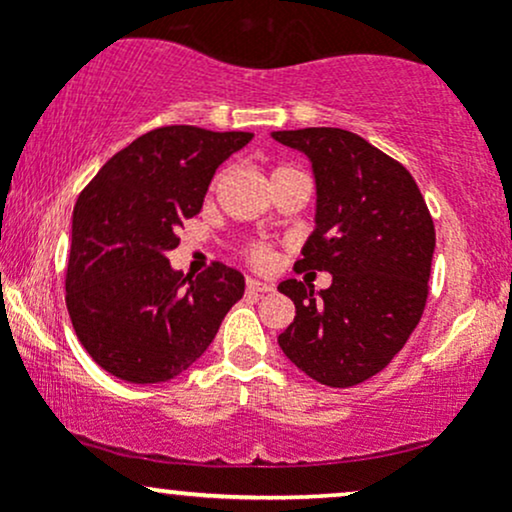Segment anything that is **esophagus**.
<instances>
[{
    "mask_svg": "<svg viewBox=\"0 0 512 512\" xmlns=\"http://www.w3.org/2000/svg\"><path fill=\"white\" fill-rule=\"evenodd\" d=\"M245 286H248L250 293H269V291H274V284H269V281H260V279H248V281H245Z\"/></svg>",
    "mask_w": 512,
    "mask_h": 512,
    "instance_id": "esophagus-1",
    "label": "esophagus"
}]
</instances>
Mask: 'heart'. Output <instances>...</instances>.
Segmentation results:
<instances>
[{
	"label": "heart",
	"instance_id": "1",
	"mask_svg": "<svg viewBox=\"0 0 512 512\" xmlns=\"http://www.w3.org/2000/svg\"><path fill=\"white\" fill-rule=\"evenodd\" d=\"M286 173H296V170H293V168H274L272 180L279 178V175H286ZM250 257H252V262H255V264H267L269 260H272V255H269L267 248H255L250 252Z\"/></svg>",
	"mask_w": 512,
	"mask_h": 512
}]
</instances>
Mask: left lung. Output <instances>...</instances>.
<instances>
[{
    "mask_svg": "<svg viewBox=\"0 0 512 512\" xmlns=\"http://www.w3.org/2000/svg\"><path fill=\"white\" fill-rule=\"evenodd\" d=\"M272 137L313 166L315 231L296 269L332 274L322 291L281 281L296 317L279 346L317 383L358 385L380 373L419 325L436 250L433 219L409 170L358 134L308 127Z\"/></svg>",
    "mask_w": 512,
    "mask_h": 512,
    "instance_id": "left-lung-1",
    "label": "left lung"
}]
</instances>
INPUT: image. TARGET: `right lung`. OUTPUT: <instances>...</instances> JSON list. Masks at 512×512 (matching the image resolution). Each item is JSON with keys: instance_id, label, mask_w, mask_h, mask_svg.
<instances>
[{"instance_id": "1", "label": "right lung", "mask_w": 512, "mask_h": 512, "mask_svg": "<svg viewBox=\"0 0 512 512\" xmlns=\"http://www.w3.org/2000/svg\"><path fill=\"white\" fill-rule=\"evenodd\" d=\"M250 132L161 127L110 158L76 199L67 310L88 356L134 385L185 373L245 293L238 269L170 267L178 228L199 214L216 168Z\"/></svg>"}]
</instances>
